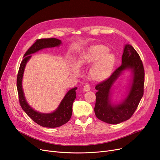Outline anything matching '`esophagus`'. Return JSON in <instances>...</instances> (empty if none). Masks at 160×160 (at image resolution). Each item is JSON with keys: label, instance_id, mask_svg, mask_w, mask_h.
<instances>
[{"label": "esophagus", "instance_id": "esophagus-1", "mask_svg": "<svg viewBox=\"0 0 160 160\" xmlns=\"http://www.w3.org/2000/svg\"><path fill=\"white\" fill-rule=\"evenodd\" d=\"M90 89H91V88H90V86H89V85H85L83 87V91H85V92L90 91Z\"/></svg>", "mask_w": 160, "mask_h": 160}]
</instances>
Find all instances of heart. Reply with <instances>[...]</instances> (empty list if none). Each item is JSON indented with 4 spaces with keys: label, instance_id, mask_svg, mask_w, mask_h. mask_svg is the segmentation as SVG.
Returning a JSON list of instances; mask_svg holds the SVG:
<instances>
[{
    "label": "heart",
    "instance_id": "heart-1",
    "mask_svg": "<svg viewBox=\"0 0 160 160\" xmlns=\"http://www.w3.org/2000/svg\"><path fill=\"white\" fill-rule=\"evenodd\" d=\"M108 51L109 49L105 45H95L82 56L78 61V65L84 67L94 64L89 71L90 77L96 81H105L112 74L116 61L115 55ZM72 71L78 75L79 67L74 66Z\"/></svg>",
    "mask_w": 160,
    "mask_h": 160
}]
</instances>
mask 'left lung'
<instances>
[{"mask_svg": "<svg viewBox=\"0 0 160 160\" xmlns=\"http://www.w3.org/2000/svg\"><path fill=\"white\" fill-rule=\"evenodd\" d=\"M122 64L109 78L95 87L96 101L94 108L96 117L109 124H118L129 119L136 110L143 95L144 68L137 51L126 44L122 55ZM129 70L132 78L126 98L118 104L111 101L112 87L123 71Z\"/></svg>", "mask_w": 160, "mask_h": 160, "instance_id": "1", "label": "left lung"}]
</instances>
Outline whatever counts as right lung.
Masks as SVG:
<instances>
[{"mask_svg":"<svg viewBox=\"0 0 160 160\" xmlns=\"http://www.w3.org/2000/svg\"><path fill=\"white\" fill-rule=\"evenodd\" d=\"M61 44V41L55 38H41V39L37 40L24 55L23 60L19 67L17 75V87L19 102H20L22 109L34 122L45 128H54L60 127L69 122L72 115V106L76 98V90L77 88H74L67 92L63 99L61 101L59 105L53 112L49 113H41L33 109L27 103L22 85L23 74L26 65L31 58L32 54L40 50L47 49V48L59 47Z\"/></svg>","mask_w":160,"mask_h":160,"instance_id":"add662e5","label":"right lung"}]
</instances>
